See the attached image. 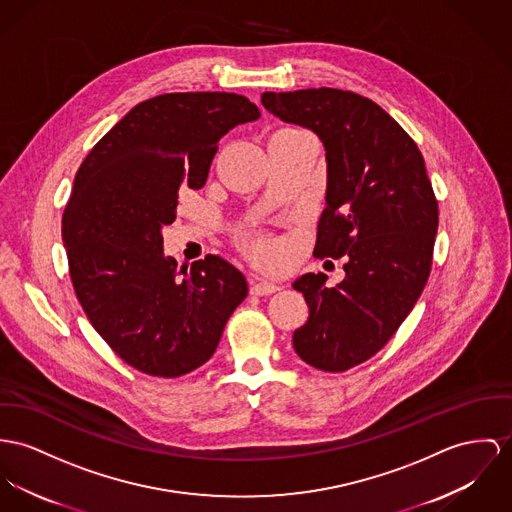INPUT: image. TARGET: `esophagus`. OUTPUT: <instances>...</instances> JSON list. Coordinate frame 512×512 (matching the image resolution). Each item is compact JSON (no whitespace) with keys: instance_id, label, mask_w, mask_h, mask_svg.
<instances>
[{"instance_id":"34e87169","label":"esophagus","mask_w":512,"mask_h":512,"mask_svg":"<svg viewBox=\"0 0 512 512\" xmlns=\"http://www.w3.org/2000/svg\"><path fill=\"white\" fill-rule=\"evenodd\" d=\"M276 290H278V286L275 282L261 280V278L251 280V294H255V296H269V294H275Z\"/></svg>"}]
</instances>
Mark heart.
Masks as SVG:
<instances>
[{"instance_id": "obj_1", "label": "heart", "mask_w": 512, "mask_h": 512, "mask_svg": "<svg viewBox=\"0 0 512 512\" xmlns=\"http://www.w3.org/2000/svg\"><path fill=\"white\" fill-rule=\"evenodd\" d=\"M253 249H255V253H257L259 257H263V259H269V257H271V245L265 243V241H257V243L253 245Z\"/></svg>"}]
</instances>
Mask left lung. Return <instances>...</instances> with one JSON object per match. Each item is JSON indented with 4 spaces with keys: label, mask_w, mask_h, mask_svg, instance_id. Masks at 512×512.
<instances>
[{
    "label": "left lung",
    "mask_w": 512,
    "mask_h": 512,
    "mask_svg": "<svg viewBox=\"0 0 512 512\" xmlns=\"http://www.w3.org/2000/svg\"><path fill=\"white\" fill-rule=\"evenodd\" d=\"M261 103L325 148L314 255L345 257V278L327 288V275L308 273L292 284L310 308L292 345L317 370L345 372L392 339L429 280L438 204L425 159L394 118L353 91H265Z\"/></svg>",
    "instance_id": "8db88e82"
}]
</instances>
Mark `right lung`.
<instances>
[{"label":"right lung","mask_w":512,"mask_h":512,"mask_svg":"<svg viewBox=\"0 0 512 512\" xmlns=\"http://www.w3.org/2000/svg\"><path fill=\"white\" fill-rule=\"evenodd\" d=\"M259 117L236 93H165L120 118L79 165L62 216L72 284L95 331L144 374L202 366L247 296L245 276L218 255L179 271L161 228L183 185L204 187L220 138Z\"/></svg>","instance_id":"right-lung-1"}]
</instances>
